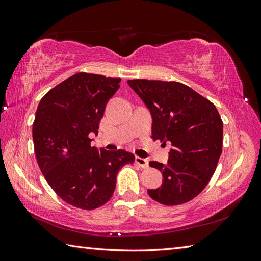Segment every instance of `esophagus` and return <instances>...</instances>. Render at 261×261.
<instances>
[{
    "label": "esophagus",
    "instance_id": "obj_1",
    "mask_svg": "<svg viewBox=\"0 0 261 261\" xmlns=\"http://www.w3.org/2000/svg\"><path fill=\"white\" fill-rule=\"evenodd\" d=\"M136 164L138 166H140L141 168H147L148 167V160L145 158H141V157H136Z\"/></svg>",
    "mask_w": 261,
    "mask_h": 261
}]
</instances>
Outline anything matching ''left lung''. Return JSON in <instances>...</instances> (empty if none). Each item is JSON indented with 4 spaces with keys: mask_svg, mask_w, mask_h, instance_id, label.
I'll use <instances>...</instances> for the list:
<instances>
[{
    "mask_svg": "<svg viewBox=\"0 0 261 261\" xmlns=\"http://www.w3.org/2000/svg\"><path fill=\"white\" fill-rule=\"evenodd\" d=\"M127 84L149 109L152 139L170 142L166 165L150 162L163 184L148 194L164 205L191 201L208 184L223 142V122L215 105L178 82L130 80Z\"/></svg>",
    "mask_w": 261,
    "mask_h": 261,
    "instance_id": "8db88e82",
    "label": "left lung"
}]
</instances>
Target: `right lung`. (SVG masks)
<instances>
[{
    "label": "right lung",
    "mask_w": 261,
    "mask_h": 261,
    "mask_svg": "<svg viewBox=\"0 0 261 261\" xmlns=\"http://www.w3.org/2000/svg\"><path fill=\"white\" fill-rule=\"evenodd\" d=\"M121 79L79 73L41 98L32 138L37 162L48 184L66 203L83 210L102 206L112 197L116 175L135 154L91 146L99 121Z\"/></svg>",
    "instance_id": "obj_1"
}]
</instances>
